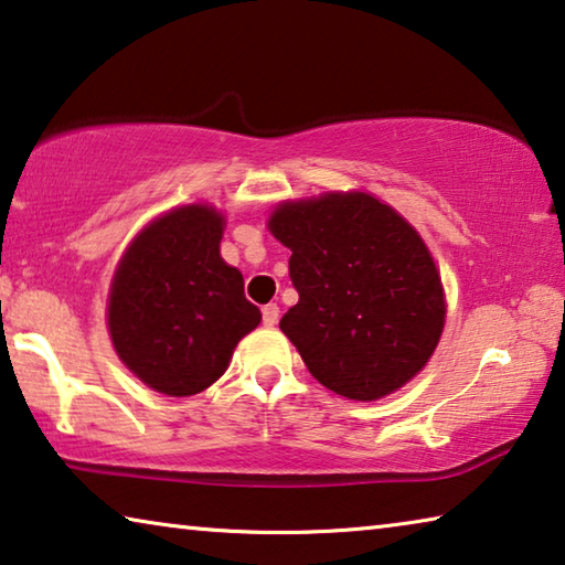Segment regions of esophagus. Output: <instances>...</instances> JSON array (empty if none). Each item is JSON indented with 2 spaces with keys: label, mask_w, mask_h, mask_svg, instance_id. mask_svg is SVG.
<instances>
[{
  "label": "esophagus",
  "mask_w": 565,
  "mask_h": 565,
  "mask_svg": "<svg viewBox=\"0 0 565 565\" xmlns=\"http://www.w3.org/2000/svg\"><path fill=\"white\" fill-rule=\"evenodd\" d=\"M262 317H264L266 327H274L276 321H279V307H276V303H266V307L262 309Z\"/></svg>",
  "instance_id": "1"
}]
</instances>
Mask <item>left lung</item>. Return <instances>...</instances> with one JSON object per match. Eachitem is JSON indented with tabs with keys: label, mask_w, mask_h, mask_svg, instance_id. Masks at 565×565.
Masks as SVG:
<instances>
[{
	"label": "left lung",
	"mask_w": 565,
	"mask_h": 565,
	"mask_svg": "<svg viewBox=\"0 0 565 565\" xmlns=\"http://www.w3.org/2000/svg\"><path fill=\"white\" fill-rule=\"evenodd\" d=\"M268 231L291 250L299 303L279 327L311 377L372 402L423 370L445 327V291L425 241L370 193L286 201Z\"/></svg>",
	"instance_id": "left-lung-1"
}]
</instances>
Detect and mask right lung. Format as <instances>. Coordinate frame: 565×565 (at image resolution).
<instances>
[{
    "label": "right lung",
    "instance_id": "add662e5",
    "mask_svg": "<svg viewBox=\"0 0 565 565\" xmlns=\"http://www.w3.org/2000/svg\"><path fill=\"white\" fill-rule=\"evenodd\" d=\"M223 216L193 203L156 218L125 250L107 299L122 364L168 397L211 387L262 311L244 276L221 258Z\"/></svg>",
    "mask_w": 565,
    "mask_h": 565
}]
</instances>
